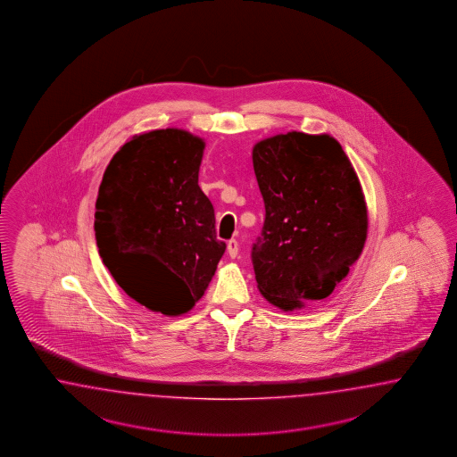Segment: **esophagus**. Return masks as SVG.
<instances>
[{
  "label": "esophagus",
  "mask_w": 457,
  "mask_h": 457,
  "mask_svg": "<svg viewBox=\"0 0 457 457\" xmlns=\"http://www.w3.org/2000/svg\"><path fill=\"white\" fill-rule=\"evenodd\" d=\"M228 253H229V256H231L233 260L237 256V253H239V245H237V241H236V239L228 241Z\"/></svg>",
  "instance_id": "esophagus-1"
}]
</instances>
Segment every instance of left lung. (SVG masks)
<instances>
[{
    "mask_svg": "<svg viewBox=\"0 0 457 457\" xmlns=\"http://www.w3.org/2000/svg\"><path fill=\"white\" fill-rule=\"evenodd\" d=\"M253 167L266 209L253 246L258 290L283 312L319 303L365 246L359 176L337 138L296 130L256 142Z\"/></svg>",
    "mask_w": 457,
    "mask_h": 457,
    "instance_id": "obj_1",
    "label": "left lung"
}]
</instances>
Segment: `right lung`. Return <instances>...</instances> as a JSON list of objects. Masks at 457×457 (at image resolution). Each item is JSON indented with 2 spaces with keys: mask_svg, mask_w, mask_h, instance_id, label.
Instances as JSON below:
<instances>
[{
  "mask_svg": "<svg viewBox=\"0 0 457 457\" xmlns=\"http://www.w3.org/2000/svg\"><path fill=\"white\" fill-rule=\"evenodd\" d=\"M204 147L184 129L140 132L113 154L98 187L102 262L130 298L166 317L193 310L226 249L197 184Z\"/></svg>",
  "mask_w": 457,
  "mask_h": 457,
  "instance_id": "1",
  "label": "right lung"
}]
</instances>
